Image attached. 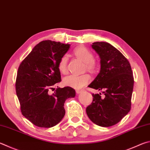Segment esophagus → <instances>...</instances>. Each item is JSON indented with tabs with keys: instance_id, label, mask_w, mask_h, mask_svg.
I'll return each instance as SVG.
<instances>
[{
	"instance_id": "esophagus-1",
	"label": "esophagus",
	"mask_w": 150,
	"mask_h": 150,
	"mask_svg": "<svg viewBox=\"0 0 150 150\" xmlns=\"http://www.w3.org/2000/svg\"><path fill=\"white\" fill-rule=\"evenodd\" d=\"M83 92V91H81V90H77V91H76V93H77V94H80V93H81V92Z\"/></svg>"
}]
</instances>
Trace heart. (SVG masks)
I'll return each mask as SVG.
<instances>
[{"mask_svg": "<svg viewBox=\"0 0 150 150\" xmlns=\"http://www.w3.org/2000/svg\"><path fill=\"white\" fill-rule=\"evenodd\" d=\"M74 54L78 58L86 64L87 69L90 71H94L96 69V64L94 62V55L88 49L84 47H79L75 49ZM67 56L65 55L62 57L58 64V69L63 74H66L67 72ZM90 81H91V76L88 74L81 75H69L64 79L63 83L64 85L67 86L75 89H80L85 86Z\"/></svg>", "mask_w": 150, "mask_h": 150, "instance_id": "b5f03b06", "label": "heart"}]
</instances>
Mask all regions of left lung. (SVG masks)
<instances>
[{
  "label": "left lung",
  "instance_id": "1",
  "mask_svg": "<svg viewBox=\"0 0 150 150\" xmlns=\"http://www.w3.org/2000/svg\"><path fill=\"white\" fill-rule=\"evenodd\" d=\"M92 48L100 58V71L88 87L101 93L92 94L93 100L86 108L89 119L100 127L113 126L129 112L134 77L129 62L110 43L96 42Z\"/></svg>",
  "mask_w": 150,
  "mask_h": 150
}]
</instances>
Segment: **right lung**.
<instances>
[{"label":"right lung","mask_w":150,"mask_h":150,"mask_svg":"<svg viewBox=\"0 0 150 150\" xmlns=\"http://www.w3.org/2000/svg\"><path fill=\"white\" fill-rule=\"evenodd\" d=\"M69 47V44L43 40L18 68L16 91L21 113L37 127L50 128L59 123L66 113V100L75 96V91L69 86L56 88L52 95L48 92L61 81L58 64Z\"/></svg>","instance_id":"1"}]
</instances>
